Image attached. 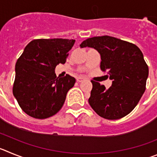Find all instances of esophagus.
I'll list each match as a JSON object with an SVG mask.
<instances>
[{"label": "esophagus", "mask_w": 157, "mask_h": 157, "mask_svg": "<svg viewBox=\"0 0 157 157\" xmlns=\"http://www.w3.org/2000/svg\"><path fill=\"white\" fill-rule=\"evenodd\" d=\"M84 80V77H77V82H81V81H83Z\"/></svg>", "instance_id": "34e87169"}]
</instances>
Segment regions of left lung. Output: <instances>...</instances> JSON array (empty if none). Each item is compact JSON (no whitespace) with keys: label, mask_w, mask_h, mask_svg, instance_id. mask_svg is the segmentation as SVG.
<instances>
[{"label":"left lung","mask_w":157,"mask_h":157,"mask_svg":"<svg viewBox=\"0 0 157 157\" xmlns=\"http://www.w3.org/2000/svg\"><path fill=\"white\" fill-rule=\"evenodd\" d=\"M80 48H94L101 55L100 68L113 80L112 86L91 80L88 102L94 112L107 120L121 119L135 109L145 91L149 67L136 45L110 36H94Z\"/></svg>","instance_id":"1"}]
</instances>
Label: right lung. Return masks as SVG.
I'll return each instance as SVG.
<instances>
[{"mask_svg": "<svg viewBox=\"0 0 157 157\" xmlns=\"http://www.w3.org/2000/svg\"><path fill=\"white\" fill-rule=\"evenodd\" d=\"M75 40L36 39L29 42L15 64L14 96L24 112L46 119L61 109L66 94L75 84L69 74L56 77L55 69L65 64Z\"/></svg>", "mask_w": 157, "mask_h": 157, "instance_id": "right-lung-1", "label": "right lung"}]
</instances>
